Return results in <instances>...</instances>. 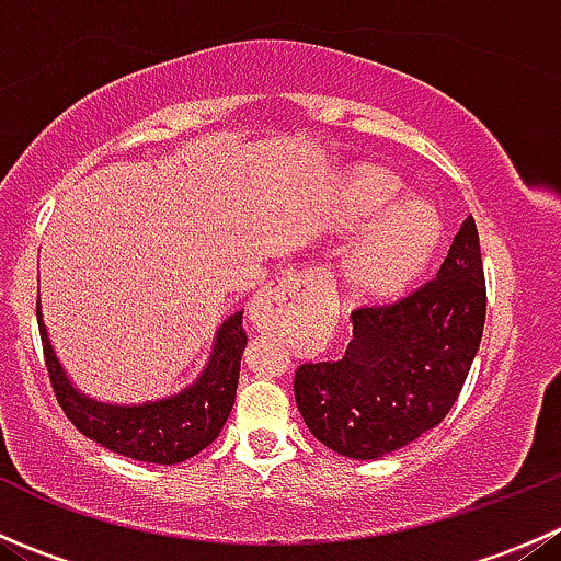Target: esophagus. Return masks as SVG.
I'll list each match as a JSON object with an SVG mask.
<instances>
[{"mask_svg":"<svg viewBox=\"0 0 561 561\" xmlns=\"http://www.w3.org/2000/svg\"><path fill=\"white\" fill-rule=\"evenodd\" d=\"M322 276L312 271H290L282 276L276 285L265 287L252 304V322L263 331L282 325L296 309L309 307L314 298H320Z\"/></svg>","mask_w":561,"mask_h":561,"instance_id":"1","label":"esophagus"}]
</instances>
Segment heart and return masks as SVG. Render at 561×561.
<instances>
[{
    "instance_id": "obj_1",
    "label": "heart",
    "mask_w": 561,
    "mask_h": 561,
    "mask_svg": "<svg viewBox=\"0 0 561 561\" xmlns=\"http://www.w3.org/2000/svg\"><path fill=\"white\" fill-rule=\"evenodd\" d=\"M404 184L396 175L366 168L344 186V219L369 222L344 260V276L360 296H388L415 279L432 260L439 222L426 203H399Z\"/></svg>"
}]
</instances>
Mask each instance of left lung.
<instances>
[{
	"label": "left lung",
	"instance_id": "1",
	"mask_svg": "<svg viewBox=\"0 0 561 561\" xmlns=\"http://www.w3.org/2000/svg\"><path fill=\"white\" fill-rule=\"evenodd\" d=\"M483 322V260L467 217L437 279L390 307L353 312L342 360L298 366L293 388L304 423L333 454L358 461L415 443L456 404Z\"/></svg>",
	"mask_w": 561,
	"mask_h": 561
}]
</instances>
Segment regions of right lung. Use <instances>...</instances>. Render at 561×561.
<instances>
[{
	"label": "right lung",
	"instance_id": "obj_1",
	"mask_svg": "<svg viewBox=\"0 0 561 561\" xmlns=\"http://www.w3.org/2000/svg\"><path fill=\"white\" fill-rule=\"evenodd\" d=\"M244 312L230 314L214 336L211 355L192 386L165 399L144 404H107L76 388L61 369L43 322L37 298V325L43 339L45 366L61 410L83 437L94 439L118 456L149 463H179L201 454L214 443L228 421L239 388L241 355L247 333L241 325Z\"/></svg>",
	"mask_w": 561,
	"mask_h": 561
}]
</instances>
